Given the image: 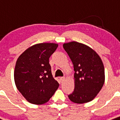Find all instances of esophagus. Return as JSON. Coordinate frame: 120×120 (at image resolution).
<instances>
[{
    "instance_id": "34e87169",
    "label": "esophagus",
    "mask_w": 120,
    "mask_h": 120,
    "mask_svg": "<svg viewBox=\"0 0 120 120\" xmlns=\"http://www.w3.org/2000/svg\"><path fill=\"white\" fill-rule=\"evenodd\" d=\"M60 81H61V82H63V81H64V80H65V77H60Z\"/></svg>"
}]
</instances>
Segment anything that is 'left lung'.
<instances>
[{"label":"left lung","instance_id":"obj_1","mask_svg":"<svg viewBox=\"0 0 120 120\" xmlns=\"http://www.w3.org/2000/svg\"><path fill=\"white\" fill-rule=\"evenodd\" d=\"M72 62L74 90L68 95L74 103L83 104L94 99L104 83L105 72L102 60L91 48L72 41L63 45Z\"/></svg>","mask_w":120,"mask_h":120}]
</instances>
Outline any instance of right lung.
<instances>
[{
    "label": "right lung",
    "instance_id": "obj_1",
    "mask_svg": "<svg viewBox=\"0 0 120 120\" xmlns=\"http://www.w3.org/2000/svg\"><path fill=\"white\" fill-rule=\"evenodd\" d=\"M57 47L55 43L37 44L28 48L17 60L14 72L15 84L30 103H46L59 86L52 76L49 64V58Z\"/></svg>",
    "mask_w": 120,
    "mask_h": 120
}]
</instances>
